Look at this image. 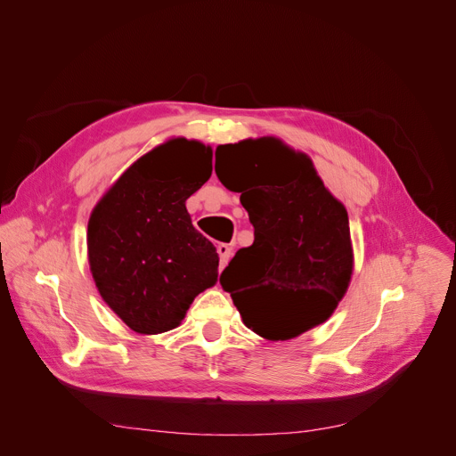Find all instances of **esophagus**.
<instances>
[{
	"mask_svg": "<svg viewBox=\"0 0 456 456\" xmlns=\"http://www.w3.org/2000/svg\"><path fill=\"white\" fill-rule=\"evenodd\" d=\"M218 255H220V270H224L225 265L229 262V258H231V255H232L231 244H220L218 246Z\"/></svg>",
	"mask_w": 456,
	"mask_h": 456,
	"instance_id": "obj_1",
	"label": "esophagus"
}]
</instances>
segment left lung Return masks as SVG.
<instances>
[{
	"label": "left lung",
	"mask_w": 456,
	"mask_h": 456,
	"mask_svg": "<svg viewBox=\"0 0 456 456\" xmlns=\"http://www.w3.org/2000/svg\"><path fill=\"white\" fill-rule=\"evenodd\" d=\"M216 175L240 201L255 242L220 275L244 323L268 340H289L325 322L353 272L349 220L305 155L275 138L216 150Z\"/></svg>",
	"instance_id": "obj_1"
}]
</instances>
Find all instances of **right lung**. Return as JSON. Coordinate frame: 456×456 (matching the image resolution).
I'll return each mask as SVG.
<instances>
[{"instance_id": "obj_1", "label": "right lung", "mask_w": 456, "mask_h": 456, "mask_svg": "<svg viewBox=\"0 0 456 456\" xmlns=\"http://www.w3.org/2000/svg\"><path fill=\"white\" fill-rule=\"evenodd\" d=\"M210 174V148L174 138L138 159L90 216L95 286L140 334L175 329L194 297L218 279L220 256L184 205Z\"/></svg>"}]
</instances>
